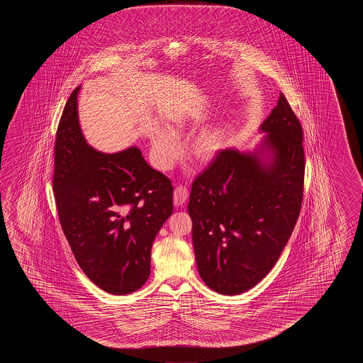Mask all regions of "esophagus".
Instances as JSON below:
<instances>
[{
	"instance_id": "esophagus-1",
	"label": "esophagus",
	"mask_w": 363,
	"mask_h": 363,
	"mask_svg": "<svg viewBox=\"0 0 363 363\" xmlns=\"http://www.w3.org/2000/svg\"><path fill=\"white\" fill-rule=\"evenodd\" d=\"M188 199V189L184 185H178L174 191V205L183 206Z\"/></svg>"
}]
</instances>
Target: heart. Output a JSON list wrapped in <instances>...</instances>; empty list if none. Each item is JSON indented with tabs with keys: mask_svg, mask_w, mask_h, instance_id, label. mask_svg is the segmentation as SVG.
I'll return each mask as SVG.
<instances>
[{
	"mask_svg": "<svg viewBox=\"0 0 363 363\" xmlns=\"http://www.w3.org/2000/svg\"><path fill=\"white\" fill-rule=\"evenodd\" d=\"M183 127L182 121H175L171 125V132L160 130L152 138V150L155 157V164L162 169L169 170L178 161L182 155V144L178 135ZM219 143V135L214 130H208L200 133L192 143V153L199 160H210L216 155Z\"/></svg>",
	"mask_w": 363,
	"mask_h": 363,
	"instance_id": "obj_1",
	"label": "heart"
}]
</instances>
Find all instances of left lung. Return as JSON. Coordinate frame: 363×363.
<instances>
[{
  "label": "left lung",
  "instance_id": "8db88e82",
  "mask_svg": "<svg viewBox=\"0 0 363 363\" xmlns=\"http://www.w3.org/2000/svg\"><path fill=\"white\" fill-rule=\"evenodd\" d=\"M261 130L271 162L257 153L219 150L193 180L188 213L197 270L218 294L257 286L275 266L301 211L303 131L283 93Z\"/></svg>",
  "mask_w": 363,
  "mask_h": 363
}]
</instances>
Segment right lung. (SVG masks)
Wrapping results in <instances>:
<instances>
[{
    "label": "right lung",
    "mask_w": 363,
    "mask_h": 363,
    "mask_svg": "<svg viewBox=\"0 0 363 363\" xmlns=\"http://www.w3.org/2000/svg\"><path fill=\"white\" fill-rule=\"evenodd\" d=\"M71 93L57 128L53 191L62 230L85 275L128 294L150 275L157 233L172 214L174 186L138 147L106 155L85 143Z\"/></svg>",
    "instance_id": "add662e5"
}]
</instances>
